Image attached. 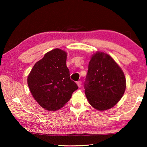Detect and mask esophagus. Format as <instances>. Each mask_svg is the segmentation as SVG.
<instances>
[{
  "label": "esophagus",
  "mask_w": 147,
  "mask_h": 147,
  "mask_svg": "<svg viewBox=\"0 0 147 147\" xmlns=\"http://www.w3.org/2000/svg\"><path fill=\"white\" fill-rule=\"evenodd\" d=\"M76 84L78 86V87H81V86H82V82H81V81H78V82H76Z\"/></svg>",
  "instance_id": "obj_1"
}]
</instances>
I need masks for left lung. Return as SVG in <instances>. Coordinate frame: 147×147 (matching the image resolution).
<instances>
[{
	"label": "left lung",
	"mask_w": 147,
	"mask_h": 147,
	"mask_svg": "<svg viewBox=\"0 0 147 147\" xmlns=\"http://www.w3.org/2000/svg\"><path fill=\"white\" fill-rule=\"evenodd\" d=\"M84 88L89 104L100 111L111 109L119 101L126 90V78L110 55L97 52L88 64Z\"/></svg>",
	"instance_id": "obj_1"
}]
</instances>
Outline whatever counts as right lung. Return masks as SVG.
<instances>
[{
  "label": "right lung",
  "instance_id": "obj_1",
  "mask_svg": "<svg viewBox=\"0 0 147 147\" xmlns=\"http://www.w3.org/2000/svg\"><path fill=\"white\" fill-rule=\"evenodd\" d=\"M66 59L65 51L52 50L34 65L28 77V85L33 98L46 110L61 109L78 88L70 78Z\"/></svg>",
  "mask_w": 147,
  "mask_h": 147
}]
</instances>
